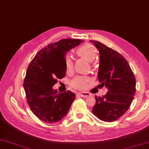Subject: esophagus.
I'll use <instances>...</instances> for the list:
<instances>
[{
  "instance_id": "1",
  "label": "esophagus",
  "mask_w": 149,
  "mask_h": 149,
  "mask_svg": "<svg viewBox=\"0 0 149 149\" xmlns=\"http://www.w3.org/2000/svg\"><path fill=\"white\" fill-rule=\"evenodd\" d=\"M80 97H83V98H86L88 96H90V93L88 92H85V91H82V92H79L78 93Z\"/></svg>"
}]
</instances>
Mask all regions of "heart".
I'll list each match as a JSON object with an SVG mask.
<instances>
[{
  "label": "heart",
  "instance_id": "obj_1",
  "mask_svg": "<svg viewBox=\"0 0 149 149\" xmlns=\"http://www.w3.org/2000/svg\"><path fill=\"white\" fill-rule=\"evenodd\" d=\"M77 54L81 58L86 61L91 63L97 58V52L95 47L91 44H85L80 47L77 50ZM65 68L67 71L71 70L73 67V63L69 57L65 58ZM89 81V79L84 77H77L72 81V86L77 89H83L86 86V84Z\"/></svg>",
  "mask_w": 149,
  "mask_h": 149
}]
</instances>
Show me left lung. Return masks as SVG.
<instances>
[{
  "label": "left lung",
  "instance_id": "obj_1",
  "mask_svg": "<svg viewBox=\"0 0 149 149\" xmlns=\"http://www.w3.org/2000/svg\"><path fill=\"white\" fill-rule=\"evenodd\" d=\"M99 52L98 80L108 90L102 97H95L93 115L104 122H114L129 109L136 91V79L128 62L115 50L90 40Z\"/></svg>",
  "mask_w": 149,
  "mask_h": 149
}]
</instances>
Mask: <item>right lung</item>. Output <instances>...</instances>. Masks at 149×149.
Returning a JSON list of instances; mask_svg holds the SVG:
<instances>
[{"mask_svg": "<svg viewBox=\"0 0 149 149\" xmlns=\"http://www.w3.org/2000/svg\"><path fill=\"white\" fill-rule=\"evenodd\" d=\"M83 41L63 39L50 44L37 53L28 66L24 88L33 113L42 121L53 123L66 115L75 94L58 92L52 88L58 79L66 75L65 56Z\"/></svg>", "mask_w": 149, "mask_h": 149, "instance_id": "add662e5", "label": "right lung"}]
</instances>
